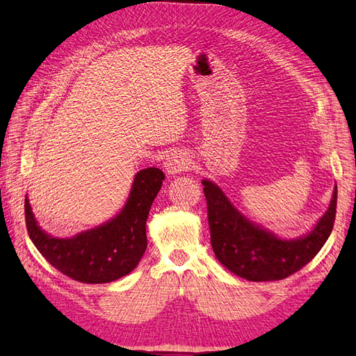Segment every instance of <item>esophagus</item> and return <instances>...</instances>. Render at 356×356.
<instances>
[{"instance_id":"obj_1","label":"esophagus","mask_w":356,"mask_h":356,"mask_svg":"<svg viewBox=\"0 0 356 356\" xmlns=\"http://www.w3.org/2000/svg\"><path fill=\"white\" fill-rule=\"evenodd\" d=\"M165 168L168 170V174H170V175L181 174V172L188 170L190 161L184 154H181V152H175V154L168 157V160L165 161Z\"/></svg>"}]
</instances>
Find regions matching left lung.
I'll return each mask as SVG.
<instances>
[{
    "mask_svg": "<svg viewBox=\"0 0 356 356\" xmlns=\"http://www.w3.org/2000/svg\"><path fill=\"white\" fill-rule=\"evenodd\" d=\"M211 245L218 262L248 282H275L300 271L319 253L334 227L337 186L328 211L312 232L300 239H280L238 213L220 187L204 179Z\"/></svg>",
    "mask_w": 356,
    "mask_h": 356,
    "instance_id": "8db88e82",
    "label": "left lung"
}]
</instances>
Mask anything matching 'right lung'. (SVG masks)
Segmentation results:
<instances>
[{"label": "right lung", "instance_id": "add662e5", "mask_svg": "<svg viewBox=\"0 0 356 356\" xmlns=\"http://www.w3.org/2000/svg\"><path fill=\"white\" fill-rule=\"evenodd\" d=\"M165 174L157 168L138 172L126 207L109 223L74 238L60 239L37 226L25 199V225L38 252L64 275L81 283H109L131 273L147 250L149 208Z\"/></svg>", "mask_w": 356, "mask_h": 356}]
</instances>
